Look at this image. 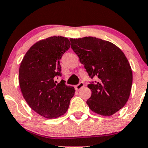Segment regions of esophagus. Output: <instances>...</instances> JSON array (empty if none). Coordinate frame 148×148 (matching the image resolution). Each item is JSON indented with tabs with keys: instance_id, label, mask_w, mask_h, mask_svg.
<instances>
[{
	"instance_id": "esophagus-1",
	"label": "esophagus",
	"mask_w": 148,
	"mask_h": 148,
	"mask_svg": "<svg viewBox=\"0 0 148 148\" xmlns=\"http://www.w3.org/2000/svg\"><path fill=\"white\" fill-rule=\"evenodd\" d=\"M84 83H83V82H80L79 84L76 85V86H75V88H76V90H79L81 89V88L84 87Z\"/></svg>"
}]
</instances>
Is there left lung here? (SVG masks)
<instances>
[{
	"label": "left lung",
	"mask_w": 148,
	"mask_h": 148,
	"mask_svg": "<svg viewBox=\"0 0 148 148\" xmlns=\"http://www.w3.org/2000/svg\"><path fill=\"white\" fill-rule=\"evenodd\" d=\"M69 40L90 77L97 78L88 85L92 91L88 106L97 114L113 115L126 104L132 90L133 75L126 56L114 44L97 37Z\"/></svg>",
	"instance_id": "1"
}]
</instances>
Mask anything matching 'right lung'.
Returning <instances> with one entry per match:
<instances>
[{"label": "right lung", "instance_id": "right-lung-1", "mask_svg": "<svg viewBox=\"0 0 148 148\" xmlns=\"http://www.w3.org/2000/svg\"><path fill=\"white\" fill-rule=\"evenodd\" d=\"M67 37L53 36L41 40L26 52L19 67V86L23 97L34 111L46 118L64 115L74 95V87L62 80L60 60L70 47Z\"/></svg>", "mask_w": 148, "mask_h": 148}]
</instances>
